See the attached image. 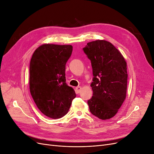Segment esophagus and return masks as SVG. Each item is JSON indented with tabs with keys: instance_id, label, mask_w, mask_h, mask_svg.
<instances>
[{
	"instance_id": "1",
	"label": "esophagus",
	"mask_w": 154,
	"mask_h": 154,
	"mask_svg": "<svg viewBox=\"0 0 154 154\" xmlns=\"http://www.w3.org/2000/svg\"><path fill=\"white\" fill-rule=\"evenodd\" d=\"M82 87H76V93H80V91H81V90H82Z\"/></svg>"
}]
</instances>
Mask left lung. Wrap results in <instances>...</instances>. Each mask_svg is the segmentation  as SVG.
I'll return each mask as SVG.
<instances>
[{"label":"left lung","instance_id":"obj_1","mask_svg":"<svg viewBox=\"0 0 154 154\" xmlns=\"http://www.w3.org/2000/svg\"><path fill=\"white\" fill-rule=\"evenodd\" d=\"M91 60L93 96L88 100L91 112L100 119H110L124 102L127 88V67L125 58L108 41L97 40L83 49Z\"/></svg>","mask_w":154,"mask_h":154}]
</instances>
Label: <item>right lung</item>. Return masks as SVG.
I'll use <instances>...</instances> for the list:
<instances>
[{"mask_svg":"<svg viewBox=\"0 0 154 154\" xmlns=\"http://www.w3.org/2000/svg\"><path fill=\"white\" fill-rule=\"evenodd\" d=\"M72 51L71 45L45 44L32 54L29 66V89L38 109L52 119L66 115L75 98L67 85L66 64Z\"/></svg>","mask_w":154,"mask_h":154,"instance_id":"add662e5","label":"right lung"}]
</instances>
